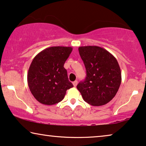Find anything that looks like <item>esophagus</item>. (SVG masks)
I'll use <instances>...</instances> for the list:
<instances>
[{"instance_id":"1","label":"esophagus","mask_w":146,"mask_h":146,"mask_svg":"<svg viewBox=\"0 0 146 146\" xmlns=\"http://www.w3.org/2000/svg\"><path fill=\"white\" fill-rule=\"evenodd\" d=\"M73 85H74V87H76L77 86V84H78V81L77 80H75L74 82H73Z\"/></svg>"}]
</instances>
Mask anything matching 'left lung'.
<instances>
[{"label":"left lung","mask_w":146,"mask_h":146,"mask_svg":"<svg viewBox=\"0 0 146 146\" xmlns=\"http://www.w3.org/2000/svg\"><path fill=\"white\" fill-rule=\"evenodd\" d=\"M78 50L86 70V78L77 85V89L89 104H106L113 98L121 84V74L116 58L96 46H80Z\"/></svg>","instance_id":"1"}]
</instances>
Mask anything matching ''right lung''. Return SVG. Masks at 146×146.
Returning <instances> with one entry per match:
<instances>
[{"label": "right lung", "mask_w": 146, "mask_h": 146, "mask_svg": "<svg viewBox=\"0 0 146 146\" xmlns=\"http://www.w3.org/2000/svg\"><path fill=\"white\" fill-rule=\"evenodd\" d=\"M72 50V47L52 46L34 58L27 74L32 94L44 105H54L62 100L66 90L73 87L64 68Z\"/></svg>", "instance_id": "1"}]
</instances>
